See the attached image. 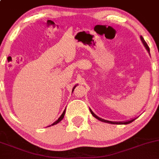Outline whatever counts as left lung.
I'll return each mask as SVG.
<instances>
[{
    "label": "left lung",
    "instance_id": "1",
    "mask_svg": "<svg viewBox=\"0 0 159 159\" xmlns=\"http://www.w3.org/2000/svg\"><path fill=\"white\" fill-rule=\"evenodd\" d=\"M140 38H141V40H142V42H143V44H144V46H145V47H146V49H147V51L148 52H149V47H148V45H147V43H146V41H145L144 40V39H143V36H140ZM90 111H91V114L93 115V116H94L95 118H97V119L98 120H101V121H102V122H105V123H111V124H119V125H122V124H129V123H132V122L133 121H134L136 119H133V120H129V121H126V122H111V121H108V120H103V119H101V118H100V117H98V116H96V115L94 114V113H93V111L92 110H91V109H90Z\"/></svg>",
    "mask_w": 159,
    "mask_h": 159
}]
</instances>
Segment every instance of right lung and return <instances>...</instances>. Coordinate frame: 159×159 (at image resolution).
Returning a JSON list of instances; mask_svg holds the SVG:
<instances>
[{"mask_svg": "<svg viewBox=\"0 0 159 159\" xmlns=\"http://www.w3.org/2000/svg\"><path fill=\"white\" fill-rule=\"evenodd\" d=\"M75 87H76V85H75V86L74 87V88H73V90H72V92H73V91H74V90H75ZM65 113H66V109H65V110H64V111H63L62 114H61V116H60V117H59V118H58V119L57 120H56V122H55V123H52V126H53V125H56V124H57V123H59V122H60V121H61V120H62V119H63V118H64V115H65Z\"/></svg>", "mask_w": 159, "mask_h": 159, "instance_id": "obj_1", "label": "right lung"}]
</instances>
